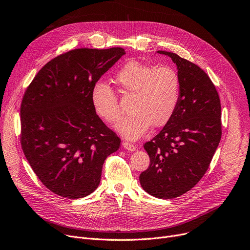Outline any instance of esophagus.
Instances as JSON below:
<instances>
[{"mask_svg": "<svg viewBox=\"0 0 250 250\" xmlns=\"http://www.w3.org/2000/svg\"><path fill=\"white\" fill-rule=\"evenodd\" d=\"M122 145H123V147H124L125 150H127V151H130V152L136 151V146L132 145V144H129V143H127V142H123Z\"/></svg>", "mask_w": 250, "mask_h": 250, "instance_id": "obj_1", "label": "esophagus"}]
</instances>
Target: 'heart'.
<instances>
[{"instance_id":"obj_1","label":"heart","mask_w":250,"mask_h":250,"mask_svg":"<svg viewBox=\"0 0 250 250\" xmlns=\"http://www.w3.org/2000/svg\"><path fill=\"white\" fill-rule=\"evenodd\" d=\"M114 82L125 94H135L130 115L116 125L128 140L141 138L150 126L166 125L174 114L180 97V78L171 67L156 68L137 61L127 62L115 76ZM91 102L95 112L108 124L121 118L122 110L112 88L104 82L94 84Z\"/></svg>"}]
</instances>
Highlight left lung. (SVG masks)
Returning <instances> with one entry per match:
<instances>
[{"instance_id": "1", "label": "left lung", "mask_w": 250, "mask_h": 250, "mask_svg": "<svg viewBox=\"0 0 250 250\" xmlns=\"http://www.w3.org/2000/svg\"><path fill=\"white\" fill-rule=\"evenodd\" d=\"M168 56L180 78L176 110L161 132L144 148L149 168L141 173L143 189L158 199L170 200L191 189L204 176L221 140V103L208 76L193 62L173 52Z\"/></svg>"}]
</instances>
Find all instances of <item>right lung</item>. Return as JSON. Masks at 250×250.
Here are the masks:
<instances>
[{
	"instance_id": "add662e5",
	"label": "right lung",
	"mask_w": 250,
	"mask_h": 250,
	"mask_svg": "<svg viewBox=\"0 0 250 250\" xmlns=\"http://www.w3.org/2000/svg\"><path fill=\"white\" fill-rule=\"evenodd\" d=\"M122 47L78 48L49 61L21 103V145L34 173L54 193L81 199L99 186L105 159L121 139L96 114L94 84L120 60Z\"/></svg>"
}]
</instances>
